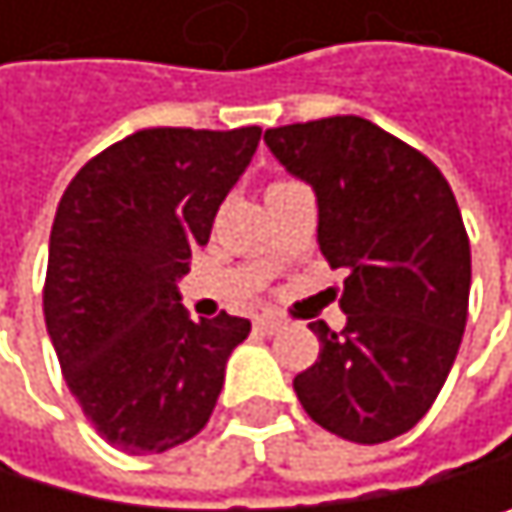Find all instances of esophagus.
<instances>
[{
	"label": "esophagus",
	"instance_id": "esophagus-1",
	"mask_svg": "<svg viewBox=\"0 0 512 512\" xmlns=\"http://www.w3.org/2000/svg\"><path fill=\"white\" fill-rule=\"evenodd\" d=\"M285 322L279 319V316H270V313H264V316H258V319H254V328H258V331H264V334H276L279 328H282Z\"/></svg>",
	"mask_w": 512,
	"mask_h": 512
}]
</instances>
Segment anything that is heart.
<instances>
[{"instance_id":"b5f03b06","label":"heart","mask_w":512,"mask_h":512,"mask_svg":"<svg viewBox=\"0 0 512 512\" xmlns=\"http://www.w3.org/2000/svg\"><path fill=\"white\" fill-rule=\"evenodd\" d=\"M288 184H294V181H273V184L267 187V193H270V190H279V187H288Z\"/></svg>"}]
</instances>
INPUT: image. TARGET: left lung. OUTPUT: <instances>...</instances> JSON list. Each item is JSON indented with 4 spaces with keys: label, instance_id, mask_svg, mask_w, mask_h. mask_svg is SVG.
I'll list each match as a JSON object with an SVG mask.
<instances>
[{
    "label": "left lung",
    "instance_id": "1",
    "mask_svg": "<svg viewBox=\"0 0 512 512\" xmlns=\"http://www.w3.org/2000/svg\"><path fill=\"white\" fill-rule=\"evenodd\" d=\"M264 141L316 190L319 248L347 270V325H310L319 359L294 393L334 436L396 439L430 411L464 338L470 239L455 193L421 150L359 116L267 128Z\"/></svg>",
    "mask_w": 512,
    "mask_h": 512
}]
</instances>
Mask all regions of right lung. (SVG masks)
I'll return each mask as SVG.
<instances>
[{"label": "right lung", "mask_w": 512, "mask_h": 512, "mask_svg": "<svg viewBox=\"0 0 512 512\" xmlns=\"http://www.w3.org/2000/svg\"><path fill=\"white\" fill-rule=\"evenodd\" d=\"M258 141V125L134 131L88 159L57 205L48 338L85 418L128 455H159L208 424L251 331L224 310L193 322L174 282Z\"/></svg>", "instance_id": "1"}]
</instances>
